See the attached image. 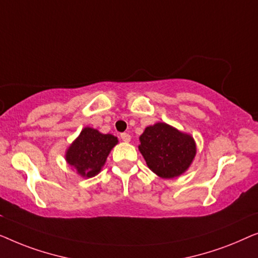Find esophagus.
Masks as SVG:
<instances>
[{"label":"esophagus","instance_id":"obj_1","mask_svg":"<svg viewBox=\"0 0 258 258\" xmlns=\"http://www.w3.org/2000/svg\"><path fill=\"white\" fill-rule=\"evenodd\" d=\"M120 137H121V139H122V141H125V143H130L131 141V136L128 133H121L120 134Z\"/></svg>","mask_w":258,"mask_h":258}]
</instances>
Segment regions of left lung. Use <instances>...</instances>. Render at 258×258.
<instances>
[{
  "instance_id": "8db88e82",
  "label": "left lung",
  "mask_w": 258,
  "mask_h": 258,
  "mask_svg": "<svg viewBox=\"0 0 258 258\" xmlns=\"http://www.w3.org/2000/svg\"><path fill=\"white\" fill-rule=\"evenodd\" d=\"M139 140L138 148L148 168L162 179L182 175L197 155L194 138L166 122L147 126Z\"/></svg>"
}]
</instances>
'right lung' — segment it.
<instances>
[{
	"instance_id": "right-lung-1",
	"label": "right lung",
	"mask_w": 258,
	"mask_h": 258,
	"mask_svg": "<svg viewBox=\"0 0 258 258\" xmlns=\"http://www.w3.org/2000/svg\"><path fill=\"white\" fill-rule=\"evenodd\" d=\"M118 138L92 127H84L65 152L67 164L82 177H93L100 173Z\"/></svg>"
}]
</instances>
